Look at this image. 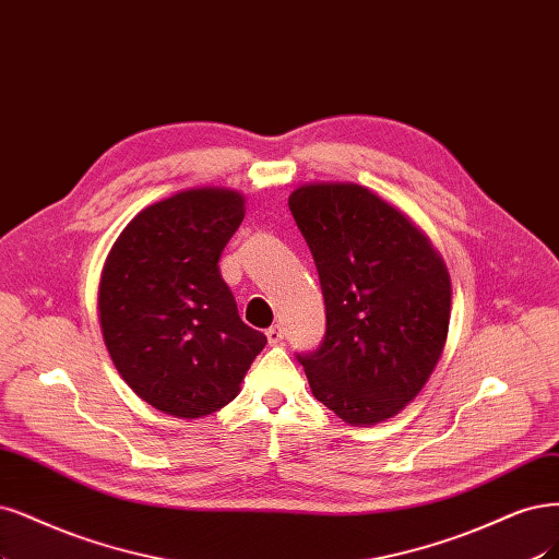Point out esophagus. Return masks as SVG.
<instances>
[{
	"label": "esophagus",
	"mask_w": 559,
	"mask_h": 559,
	"mask_svg": "<svg viewBox=\"0 0 559 559\" xmlns=\"http://www.w3.org/2000/svg\"><path fill=\"white\" fill-rule=\"evenodd\" d=\"M265 337L271 344H280L284 340V329H282V325H271V329L265 331Z\"/></svg>",
	"instance_id": "esophagus-1"
}]
</instances>
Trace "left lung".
Segmentation results:
<instances>
[{
    "mask_svg": "<svg viewBox=\"0 0 559 559\" xmlns=\"http://www.w3.org/2000/svg\"><path fill=\"white\" fill-rule=\"evenodd\" d=\"M325 302V335L298 354L319 402L374 426L420 393L444 352L451 277L428 236L354 182H312L288 197Z\"/></svg>",
    "mask_w": 559,
    "mask_h": 559,
    "instance_id": "8db88e82",
    "label": "left lung"
}]
</instances>
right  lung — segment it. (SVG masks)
<instances>
[{"instance_id":"right-lung-1","label":"right lung","mask_w":559,"mask_h":559,"mask_svg":"<svg viewBox=\"0 0 559 559\" xmlns=\"http://www.w3.org/2000/svg\"><path fill=\"white\" fill-rule=\"evenodd\" d=\"M242 217L234 189H185L141 210L110 247L99 282L106 349L129 389L164 414L226 407L267 342L240 319L217 265Z\"/></svg>"}]
</instances>
